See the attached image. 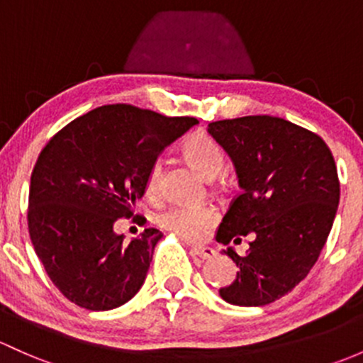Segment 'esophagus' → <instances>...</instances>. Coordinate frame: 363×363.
Instances as JSON below:
<instances>
[{
  "instance_id": "esophagus-1",
  "label": "esophagus",
  "mask_w": 363,
  "mask_h": 363,
  "mask_svg": "<svg viewBox=\"0 0 363 363\" xmlns=\"http://www.w3.org/2000/svg\"><path fill=\"white\" fill-rule=\"evenodd\" d=\"M191 254L196 255L200 259H212L216 255V250L211 249V247H201V245H194L191 247Z\"/></svg>"
}]
</instances>
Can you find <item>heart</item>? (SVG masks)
I'll list each match as a JSON object with an SVG mask.
<instances>
[{
	"mask_svg": "<svg viewBox=\"0 0 363 363\" xmlns=\"http://www.w3.org/2000/svg\"><path fill=\"white\" fill-rule=\"evenodd\" d=\"M182 151L186 160L207 179L217 177L226 167V152L217 140L208 135L191 137L186 140ZM160 177H162V163L156 160L146 175L147 191L155 193L158 189ZM158 223L162 224V228L181 238L200 240L217 223V212L211 205H170L158 213Z\"/></svg>",
	"mask_w": 363,
	"mask_h": 363,
	"instance_id": "b5f03b06",
	"label": "heart"
}]
</instances>
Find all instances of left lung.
<instances>
[{
  "label": "left lung",
  "mask_w": 363,
  "mask_h": 363,
  "mask_svg": "<svg viewBox=\"0 0 363 363\" xmlns=\"http://www.w3.org/2000/svg\"><path fill=\"white\" fill-rule=\"evenodd\" d=\"M208 133L231 156L242 193L231 201L217 242H242L240 272L219 294L236 306H264L306 278L333 228L339 203L334 156L315 132L284 118L257 114L208 123Z\"/></svg>",
  "instance_id": "8db88e82"
}]
</instances>
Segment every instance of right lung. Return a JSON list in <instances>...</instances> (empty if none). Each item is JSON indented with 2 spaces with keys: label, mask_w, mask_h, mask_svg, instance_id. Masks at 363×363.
I'll use <instances>...</instances> for the list:
<instances>
[{
  "label": "right lung",
  "mask_w": 363,
  "mask_h": 363,
  "mask_svg": "<svg viewBox=\"0 0 363 363\" xmlns=\"http://www.w3.org/2000/svg\"><path fill=\"white\" fill-rule=\"evenodd\" d=\"M196 123L108 104L72 120L41 150L30 174L29 235L45 272L71 303L108 311L143 287L162 231L146 228L127 243L114 223L133 216L150 167Z\"/></svg>",
  "instance_id": "right-lung-1"
}]
</instances>
